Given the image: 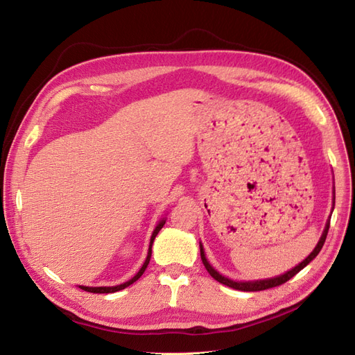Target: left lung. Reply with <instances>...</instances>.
<instances>
[{"instance_id":"left-lung-1","label":"left lung","mask_w":355,"mask_h":355,"mask_svg":"<svg viewBox=\"0 0 355 355\" xmlns=\"http://www.w3.org/2000/svg\"><path fill=\"white\" fill-rule=\"evenodd\" d=\"M334 205H335V197H334ZM332 210H334V207H332ZM329 223H331V216H329V219L327 220V226H325V229H323V234H322V236H320L318 245L315 246V250L311 252V255H307V258H304V259L302 261V263H300L299 266H296L295 268H291L290 271H287V272H284V274H282V275H279V277H274V279L257 280V282H234V280L227 279V277L219 274L218 271H216V270L209 264V261L206 259L205 250H203V245H202V243H200V255H202V261H203V264H205L207 272L213 277V279H214L216 282H219V283H222V284H225V286H227V287H230V288L241 290V291H261V290H267V288H271V287H277V286L284 284L286 282H288V280L291 279V277H295L299 271H302L307 264L311 263V261L320 252L323 243H325V239H327V235H328V230H329Z\"/></svg>"}]
</instances>
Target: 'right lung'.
Here are the masks:
<instances>
[{
  "mask_svg": "<svg viewBox=\"0 0 355 355\" xmlns=\"http://www.w3.org/2000/svg\"><path fill=\"white\" fill-rule=\"evenodd\" d=\"M164 225H165V219H162V220L157 225L155 230H153V232H152L150 242H149V250H148V257H146V259H145V263H144L142 268H141L139 271H137V274H136L135 277H132V279H130L129 282L123 283V284H119V286H112V287H87V286H80V287H81L83 290H85V291H89V293H114V291L126 288L128 286L133 284L136 280H139L141 275L145 272V270H146V267H148V264H149V259H150V255H152V243H153V239H155V236L158 235V232L162 229Z\"/></svg>",
  "mask_w": 355,
  "mask_h": 355,
  "instance_id": "1",
  "label": "right lung"
}]
</instances>
